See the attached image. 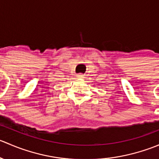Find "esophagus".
Returning a JSON list of instances; mask_svg holds the SVG:
<instances>
[{"mask_svg": "<svg viewBox=\"0 0 159 159\" xmlns=\"http://www.w3.org/2000/svg\"><path fill=\"white\" fill-rule=\"evenodd\" d=\"M77 78H84V75H82V74H78V75H77Z\"/></svg>", "mask_w": 159, "mask_h": 159, "instance_id": "34e87169", "label": "esophagus"}]
</instances>
